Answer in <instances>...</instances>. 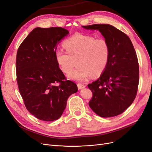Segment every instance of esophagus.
<instances>
[{"mask_svg": "<svg viewBox=\"0 0 152 152\" xmlns=\"http://www.w3.org/2000/svg\"><path fill=\"white\" fill-rule=\"evenodd\" d=\"M77 88H78V89H79V90L82 89V88H83L86 87V85H84V84H83V83H77Z\"/></svg>", "mask_w": 152, "mask_h": 152, "instance_id": "obj_1", "label": "esophagus"}]
</instances>
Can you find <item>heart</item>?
<instances>
[{"instance_id": "obj_1", "label": "heart", "mask_w": 152, "mask_h": 152, "mask_svg": "<svg viewBox=\"0 0 152 152\" xmlns=\"http://www.w3.org/2000/svg\"><path fill=\"white\" fill-rule=\"evenodd\" d=\"M64 46L66 50L58 48L55 53L61 70L67 74L79 64L68 75L71 80L83 81L91 75L99 76L108 65L110 47L104 38L76 33L64 42Z\"/></svg>"}]
</instances>
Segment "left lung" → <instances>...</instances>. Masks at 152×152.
<instances>
[{"mask_svg": "<svg viewBox=\"0 0 152 152\" xmlns=\"http://www.w3.org/2000/svg\"><path fill=\"white\" fill-rule=\"evenodd\" d=\"M99 31L110 47V57L106 69L95 81L88 85L93 96L92 110L102 117L122 114L135 99L139 83V64L129 37L107 24L83 26Z\"/></svg>", "mask_w": 152, "mask_h": 152, "instance_id": "left-lung-1", "label": "left lung"}]
</instances>
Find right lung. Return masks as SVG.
<instances>
[{
    "instance_id": "1",
    "label": "right lung",
    "mask_w": 152,
    "mask_h": 152,
    "mask_svg": "<svg viewBox=\"0 0 152 152\" xmlns=\"http://www.w3.org/2000/svg\"><path fill=\"white\" fill-rule=\"evenodd\" d=\"M69 33L61 27L36 28L19 45L16 55V80L26 109L37 119H58L69 96L77 91L67 80L56 58L58 42Z\"/></svg>"
}]
</instances>
